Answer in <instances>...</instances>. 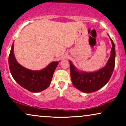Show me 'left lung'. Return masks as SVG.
Returning a JSON list of instances; mask_svg holds the SVG:
<instances>
[{
	"mask_svg": "<svg viewBox=\"0 0 126 126\" xmlns=\"http://www.w3.org/2000/svg\"><path fill=\"white\" fill-rule=\"evenodd\" d=\"M112 43L110 56L104 67L94 72H85L78 70L71 61H69L70 75L73 84L77 89L84 93H92L99 90L108 83L113 73L115 64V47Z\"/></svg>",
	"mask_w": 126,
	"mask_h": 126,
	"instance_id": "8db88e82",
	"label": "left lung"
}]
</instances>
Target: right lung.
I'll list each match as a JSON object with an SVG mask.
<instances>
[{
	"instance_id": "add662e5",
	"label": "right lung",
	"mask_w": 126,
	"mask_h": 126,
	"mask_svg": "<svg viewBox=\"0 0 126 126\" xmlns=\"http://www.w3.org/2000/svg\"><path fill=\"white\" fill-rule=\"evenodd\" d=\"M13 43L8 56L10 71L14 80L20 86L33 93L46 89L51 84L52 79L60 61L52 62L40 70H31L24 67L16 61Z\"/></svg>"
}]
</instances>
